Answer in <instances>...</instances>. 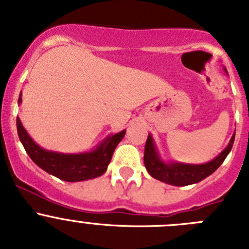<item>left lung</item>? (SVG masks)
<instances>
[{"instance_id": "8db88e82", "label": "left lung", "mask_w": 249, "mask_h": 249, "mask_svg": "<svg viewBox=\"0 0 249 249\" xmlns=\"http://www.w3.org/2000/svg\"><path fill=\"white\" fill-rule=\"evenodd\" d=\"M234 136L231 138L230 144L222 151L218 157H215L208 163L204 164H182V163H164L158 157L152 137L148 135L144 146V166L149 175L156 179L173 186H188L197 183L210 175H212L218 168L228 153L231 152L234 142Z\"/></svg>"}]
</instances>
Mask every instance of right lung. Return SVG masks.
<instances>
[{
    "label": "right lung",
    "instance_id": "add662e5",
    "mask_svg": "<svg viewBox=\"0 0 249 249\" xmlns=\"http://www.w3.org/2000/svg\"><path fill=\"white\" fill-rule=\"evenodd\" d=\"M21 94H19L18 103H21ZM17 132H18L19 141L31 160L43 171L66 182L87 181L102 176L107 171V166L111 162L114 149L126 133V131H122L109 136L103 143L89 153L66 155V153L46 151L37 146L23 128L18 117H17Z\"/></svg>",
    "mask_w": 249,
    "mask_h": 249
}]
</instances>
